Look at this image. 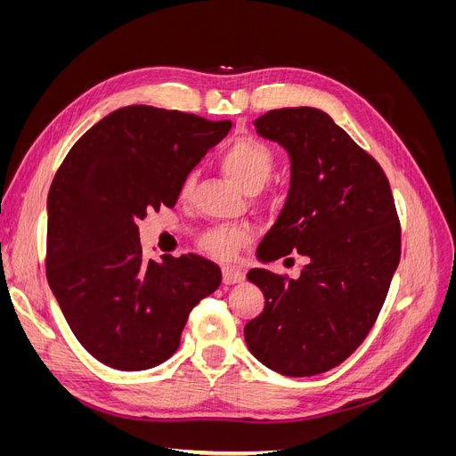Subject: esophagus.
<instances>
[{
    "label": "esophagus",
    "mask_w": 456,
    "mask_h": 456,
    "mask_svg": "<svg viewBox=\"0 0 456 456\" xmlns=\"http://www.w3.org/2000/svg\"><path fill=\"white\" fill-rule=\"evenodd\" d=\"M245 280V273L238 268H232V266H226L223 268V281L226 285H233V283H241Z\"/></svg>",
    "instance_id": "obj_1"
}]
</instances>
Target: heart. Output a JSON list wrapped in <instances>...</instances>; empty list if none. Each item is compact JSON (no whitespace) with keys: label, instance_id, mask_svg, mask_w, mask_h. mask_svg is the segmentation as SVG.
Instances as JSON below:
<instances>
[{"label":"heart","instance_id":"1","mask_svg":"<svg viewBox=\"0 0 456 456\" xmlns=\"http://www.w3.org/2000/svg\"><path fill=\"white\" fill-rule=\"evenodd\" d=\"M275 167L273 151L253 136H243L233 142L223 156L224 173L241 190L255 194L265 186ZM196 184V173L186 175L181 186L183 198L190 196ZM249 241V233L241 228H215L203 233L200 241L201 249L218 260H230L238 255L241 247Z\"/></svg>","mask_w":456,"mask_h":456}]
</instances>
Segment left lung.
Masks as SVG:
<instances>
[{"instance_id":"left-lung-1","label":"left lung","mask_w":456,"mask_h":456,"mask_svg":"<svg viewBox=\"0 0 456 456\" xmlns=\"http://www.w3.org/2000/svg\"><path fill=\"white\" fill-rule=\"evenodd\" d=\"M255 127L291 159L287 201L256 256L266 265L297 251L308 265L297 280L265 268L247 273L266 302L245 325V342L268 369L314 377L350 357L375 325L402 228L380 165L322 110H270Z\"/></svg>"}]
</instances>
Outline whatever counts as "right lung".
<instances>
[{
    "instance_id": "add662e5",
    "label": "right lung",
    "mask_w": 456,
    "mask_h": 456,
    "mask_svg": "<svg viewBox=\"0 0 456 456\" xmlns=\"http://www.w3.org/2000/svg\"><path fill=\"white\" fill-rule=\"evenodd\" d=\"M232 121L154 106L108 114L68 151L47 198V281L93 357L146 370L176 352L188 315L223 273L198 255L144 260L139 223L175 207L186 175Z\"/></svg>"
}]
</instances>
